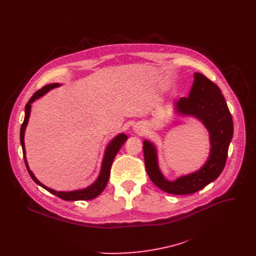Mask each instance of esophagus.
Masks as SVG:
<instances>
[{
	"label": "esophagus",
	"mask_w": 256,
	"mask_h": 256,
	"mask_svg": "<svg viewBox=\"0 0 256 256\" xmlns=\"http://www.w3.org/2000/svg\"><path fill=\"white\" fill-rule=\"evenodd\" d=\"M134 132H136V134H144V130L142 126H134Z\"/></svg>",
	"instance_id": "34e87169"
}]
</instances>
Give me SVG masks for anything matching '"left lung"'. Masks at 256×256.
<instances>
[{
  "mask_svg": "<svg viewBox=\"0 0 256 256\" xmlns=\"http://www.w3.org/2000/svg\"><path fill=\"white\" fill-rule=\"evenodd\" d=\"M174 110L180 116L198 118L208 130V158L198 171L170 181L159 168L155 144L144 140L142 150L146 170L153 184L163 192L177 196L192 194L210 184L223 171L233 138V120L220 88L200 72H194L188 97L175 101Z\"/></svg>",
  "mask_w": 256,
  "mask_h": 256,
  "instance_id": "obj_1",
  "label": "left lung"
}]
</instances>
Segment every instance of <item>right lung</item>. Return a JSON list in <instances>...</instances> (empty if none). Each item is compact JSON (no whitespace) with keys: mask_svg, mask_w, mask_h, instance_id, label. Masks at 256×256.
I'll return each mask as SVG.
<instances>
[{"mask_svg":"<svg viewBox=\"0 0 256 256\" xmlns=\"http://www.w3.org/2000/svg\"><path fill=\"white\" fill-rule=\"evenodd\" d=\"M60 84H58V83H54V84H50V85L44 86V88H42L40 90H38V92H35L33 94V96L29 99L28 103L25 106V118H24V122L21 126V130H20V142H21V146H22L25 165L27 167L29 175L31 176V178L33 179L35 184H38V186H40L42 188H44V190H46L50 194L64 200H93L96 196H98L104 190V188L107 184V182H108V179H109V175H110V168H112L114 159L116 156L120 149L122 148V146L124 144V142L128 140V136H126V134H120L110 142L108 144V146L105 149L104 157H103V160H102L100 174H99L98 178L95 180L94 184H92L90 186H88L84 190H72V192H56V190H52V188L46 186L44 184H42V182L34 176L32 171L29 169L27 159H26V152H25L24 134H25V130H26V126H27V124H28V120H29V116H30L31 104L35 100H38V98L42 97L50 90H52L54 88H56V87H60Z\"/></svg>","mask_w":256,"mask_h":256,"instance_id":"1","label":"right lung"}]
</instances>
